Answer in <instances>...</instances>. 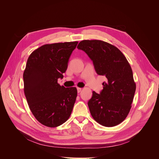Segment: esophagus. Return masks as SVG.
Listing matches in <instances>:
<instances>
[{
  "instance_id": "esophagus-1",
  "label": "esophagus",
  "mask_w": 159,
  "mask_h": 159,
  "mask_svg": "<svg viewBox=\"0 0 159 159\" xmlns=\"http://www.w3.org/2000/svg\"><path fill=\"white\" fill-rule=\"evenodd\" d=\"M77 93H80V91H81L82 88H79V87H77Z\"/></svg>"
}]
</instances>
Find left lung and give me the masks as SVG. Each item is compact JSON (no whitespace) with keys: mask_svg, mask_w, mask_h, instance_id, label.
I'll return each instance as SVG.
<instances>
[{"mask_svg":"<svg viewBox=\"0 0 159 159\" xmlns=\"http://www.w3.org/2000/svg\"><path fill=\"white\" fill-rule=\"evenodd\" d=\"M77 48L93 61L96 73L107 79L100 94L93 91L88 102L90 114L102 126L119 125L128 115L136 90L130 65L118 48L101 40H83Z\"/></svg>","mask_w":159,"mask_h":159,"instance_id":"1","label":"left lung"}]
</instances>
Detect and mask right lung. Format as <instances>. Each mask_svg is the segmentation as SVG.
<instances>
[{
  "instance_id": "obj_1",
  "label": "right lung",
  "mask_w": 159,
  "mask_h": 159,
  "mask_svg": "<svg viewBox=\"0 0 159 159\" xmlns=\"http://www.w3.org/2000/svg\"><path fill=\"white\" fill-rule=\"evenodd\" d=\"M77 41L47 44L29 57L23 74L24 91L30 109L42 125L55 128L69 118L77 96L76 87L58 84L63 77Z\"/></svg>"
}]
</instances>
